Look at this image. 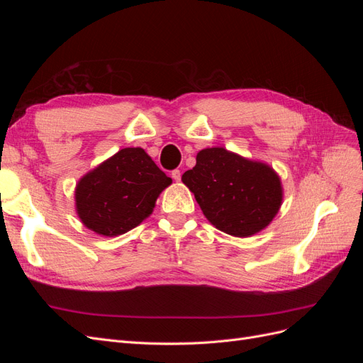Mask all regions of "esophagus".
I'll return each mask as SVG.
<instances>
[{
	"instance_id": "esophagus-1",
	"label": "esophagus",
	"mask_w": 363,
	"mask_h": 363,
	"mask_svg": "<svg viewBox=\"0 0 363 363\" xmlns=\"http://www.w3.org/2000/svg\"><path fill=\"white\" fill-rule=\"evenodd\" d=\"M171 177H172L175 182H180V179H182V172H180L179 169H174V171H171Z\"/></svg>"
}]
</instances>
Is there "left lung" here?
I'll return each mask as SVG.
<instances>
[{"label":"left lung","instance_id":"8db88e82","mask_svg":"<svg viewBox=\"0 0 363 363\" xmlns=\"http://www.w3.org/2000/svg\"><path fill=\"white\" fill-rule=\"evenodd\" d=\"M204 216L218 230L248 238L265 228L283 200L281 182L269 164L225 148H206L196 164L182 175Z\"/></svg>","mask_w":363,"mask_h":363}]
</instances>
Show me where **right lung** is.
Segmentation results:
<instances>
[{"instance_id":"right-lung-1","label":"right lung","mask_w":363,"mask_h":363,"mask_svg":"<svg viewBox=\"0 0 363 363\" xmlns=\"http://www.w3.org/2000/svg\"><path fill=\"white\" fill-rule=\"evenodd\" d=\"M171 183L144 150L123 148L77 183V213L98 235H123L151 215Z\"/></svg>"}]
</instances>
